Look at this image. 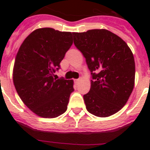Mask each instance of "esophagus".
<instances>
[{
  "label": "esophagus",
  "mask_w": 150,
  "mask_h": 150,
  "mask_svg": "<svg viewBox=\"0 0 150 150\" xmlns=\"http://www.w3.org/2000/svg\"><path fill=\"white\" fill-rule=\"evenodd\" d=\"M80 80H81L80 79H75V80H74V82H75L76 83H79V82H80Z\"/></svg>",
  "instance_id": "esophagus-1"
}]
</instances>
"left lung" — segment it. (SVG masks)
Instances as JSON below:
<instances>
[{"label":"left lung","instance_id":"left-lung-1","mask_svg":"<svg viewBox=\"0 0 150 150\" xmlns=\"http://www.w3.org/2000/svg\"><path fill=\"white\" fill-rule=\"evenodd\" d=\"M73 35L92 75L90 91L83 95L87 110L98 117L115 114L125 105L134 86L132 50L121 38L106 29Z\"/></svg>","mask_w":150,"mask_h":150}]
</instances>
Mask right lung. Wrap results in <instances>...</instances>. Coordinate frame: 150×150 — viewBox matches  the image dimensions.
Instances as JSON below:
<instances>
[{"label": "right lung", "mask_w": 150, "mask_h": 150, "mask_svg": "<svg viewBox=\"0 0 150 150\" xmlns=\"http://www.w3.org/2000/svg\"><path fill=\"white\" fill-rule=\"evenodd\" d=\"M72 44L71 32L43 28L30 33L18 49L13 83L21 100L38 116L56 118L67 110L74 80L53 76Z\"/></svg>", "instance_id": "add662e5"}]
</instances>
